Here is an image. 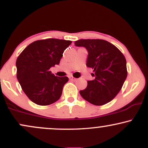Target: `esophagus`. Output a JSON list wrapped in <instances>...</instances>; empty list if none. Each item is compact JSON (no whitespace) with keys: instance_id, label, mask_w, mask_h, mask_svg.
Here are the masks:
<instances>
[{"instance_id":"obj_1","label":"esophagus","mask_w":148,"mask_h":148,"mask_svg":"<svg viewBox=\"0 0 148 148\" xmlns=\"http://www.w3.org/2000/svg\"><path fill=\"white\" fill-rule=\"evenodd\" d=\"M69 79L70 80H72V81H76V78H74V77H73V76H69Z\"/></svg>"}]
</instances>
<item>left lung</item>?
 I'll list each match as a JSON object with an SVG mask.
<instances>
[{
	"label": "left lung",
	"mask_w": 148,
	"mask_h": 148,
	"mask_svg": "<svg viewBox=\"0 0 148 148\" xmlns=\"http://www.w3.org/2000/svg\"><path fill=\"white\" fill-rule=\"evenodd\" d=\"M76 47L88 52L86 66L93 69L95 79L88 81L86 89L80 90L85 100L96 106L111 101L118 94L127 79V62L122 52L110 42L99 39L79 40Z\"/></svg>",
	"instance_id": "1"
}]
</instances>
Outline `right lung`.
Instances as JSON below:
<instances>
[{
	"label": "right lung",
	"mask_w": 148,
	"mask_h": 148,
	"mask_svg": "<svg viewBox=\"0 0 148 148\" xmlns=\"http://www.w3.org/2000/svg\"><path fill=\"white\" fill-rule=\"evenodd\" d=\"M72 41L49 38L30 44L16 59V78L33 102L47 106L60 99L68 77H59L50 71L60 63L64 51Z\"/></svg>",
	"instance_id": "add662e5"
}]
</instances>
